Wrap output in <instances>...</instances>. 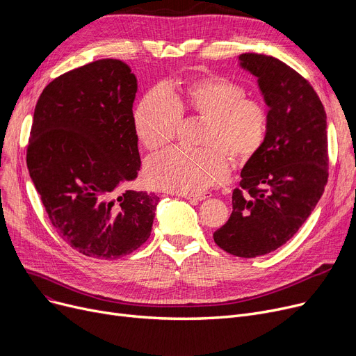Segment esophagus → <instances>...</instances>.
Instances as JSON below:
<instances>
[{"label": "esophagus", "mask_w": 356, "mask_h": 356, "mask_svg": "<svg viewBox=\"0 0 356 356\" xmlns=\"http://www.w3.org/2000/svg\"><path fill=\"white\" fill-rule=\"evenodd\" d=\"M186 200H189L192 204H197L199 202L208 199L211 195H181Z\"/></svg>", "instance_id": "1"}]
</instances>
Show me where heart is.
I'll list each match as a JSON object with an SVG mask.
<instances>
[{
  "label": "heart",
  "instance_id": "b5f03b06",
  "mask_svg": "<svg viewBox=\"0 0 356 356\" xmlns=\"http://www.w3.org/2000/svg\"><path fill=\"white\" fill-rule=\"evenodd\" d=\"M241 83L204 76L181 85L149 89L134 111V129L148 152L170 144L177 134L181 114L207 120L199 152L173 148L149 159L144 177L152 188L180 195L208 191L229 176L227 154L245 164L263 148L268 131V112L257 99L247 98Z\"/></svg>",
  "mask_w": 356,
  "mask_h": 356
}]
</instances>
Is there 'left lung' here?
Listing matches in <instances>:
<instances>
[{"label": "left lung", "instance_id": "1", "mask_svg": "<svg viewBox=\"0 0 356 356\" xmlns=\"http://www.w3.org/2000/svg\"><path fill=\"white\" fill-rule=\"evenodd\" d=\"M239 66L257 78L268 106V131L263 148L242 168L231 218L213 239L223 251L254 258L284 245L323 195L327 122L312 85L282 60L244 53Z\"/></svg>", "mask_w": 356, "mask_h": 356}]
</instances>
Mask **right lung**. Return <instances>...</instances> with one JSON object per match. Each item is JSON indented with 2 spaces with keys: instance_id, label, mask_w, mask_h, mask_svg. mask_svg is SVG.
<instances>
[{
  "instance_id": "right-lung-1",
  "label": "right lung",
  "mask_w": 356,
  "mask_h": 356,
  "mask_svg": "<svg viewBox=\"0 0 356 356\" xmlns=\"http://www.w3.org/2000/svg\"><path fill=\"white\" fill-rule=\"evenodd\" d=\"M127 63L101 59L60 74L37 101L27 167L51 225L83 255L114 259L152 234L159 197L124 191L141 159Z\"/></svg>"
}]
</instances>
